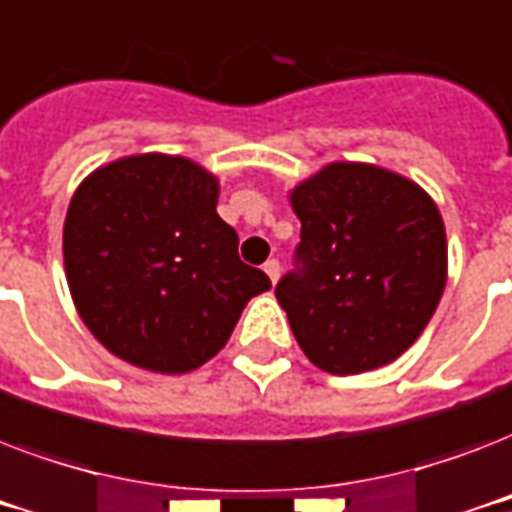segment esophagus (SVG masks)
<instances>
[{"label": "esophagus", "instance_id": "34e87169", "mask_svg": "<svg viewBox=\"0 0 512 512\" xmlns=\"http://www.w3.org/2000/svg\"><path fill=\"white\" fill-rule=\"evenodd\" d=\"M263 271L268 273V279H271L273 284H276V281H279V276H281V265H279V260H268V263L263 265Z\"/></svg>", "mask_w": 512, "mask_h": 512}]
</instances>
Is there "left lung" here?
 <instances>
[{
	"instance_id": "1",
	"label": "left lung",
	"mask_w": 512,
	"mask_h": 512,
	"mask_svg": "<svg viewBox=\"0 0 512 512\" xmlns=\"http://www.w3.org/2000/svg\"><path fill=\"white\" fill-rule=\"evenodd\" d=\"M295 268L276 300L313 364L361 374L396 361L446 287V231L420 185L374 164H329L292 191Z\"/></svg>"
}]
</instances>
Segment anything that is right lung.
<instances>
[{
  "mask_svg": "<svg viewBox=\"0 0 512 512\" xmlns=\"http://www.w3.org/2000/svg\"><path fill=\"white\" fill-rule=\"evenodd\" d=\"M217 180L183 156H127L76 188L63 260L76 311L114 356L183 374L215 356L271 289L217 215Z\"/></svg>",
  "mask_w": 512,
  "mask_h": 512,
  "instance_id": "1",
  "label": "right lung"
}]
</instances>
